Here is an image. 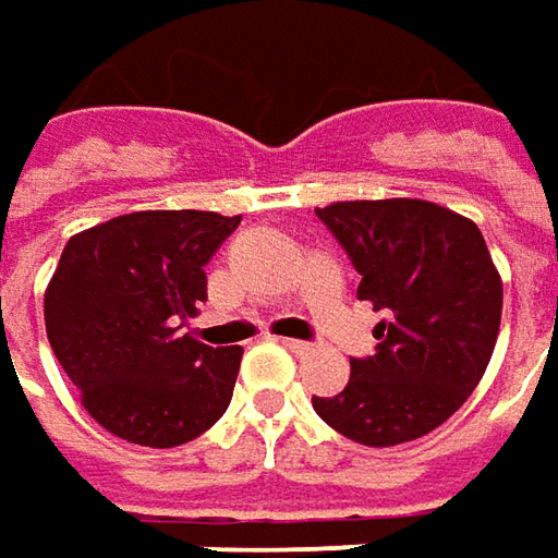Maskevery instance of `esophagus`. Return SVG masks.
<instances>
[{
	"instance_id": "esophagus-1",
	"label": "esophagus",
	"mask_w": 558,
	"mask_h": 558,
	"mask_svg": "<svg viewBox=\"0 0 558 558\" xmlns=\"http://www.w3.org/2000/svg\"><path fill=\"white\" fill-rule=\"evenodd\" d=\"M289 351H294V354H307V351H313L311 341H301V338H279Z\"/></svg>"
}]
</instances>
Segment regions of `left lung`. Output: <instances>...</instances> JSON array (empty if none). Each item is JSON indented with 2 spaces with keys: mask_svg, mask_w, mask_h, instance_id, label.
<instances>
[{
  "mask_svg": "<svg viewBox=\"0 0 558 558\" xmlns=\"http://www.w3.org/2000/svg\"><path fill=\"white\" fill-rule=\"evenodd\" d=\"M360 272L356 298L385 313L375 354L313 410L366 447L416 440L453 416L490 363L504 282L472 220L416 198L316 207Z\"/></svg>",
  "mask_w": 558,
  "mask_h": 558,
  "instance_id": "8db88e82",
  "label": "left lung"
}]
</instances>
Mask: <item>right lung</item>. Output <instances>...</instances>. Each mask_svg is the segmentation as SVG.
<instances>
[{
    "label": "right lung",
    "instance_id": "1",
    "mask_svg": "<svg viewBox=\"0 0 558 558\" xmlns=\"http://www.w3.org/2000/svg\"><path fill=\"white\" fill-rule=\"evenodd\" d=\"M242 217L140 210L74 235L46 289V335L86 413L142 447H180L223 416L242 348L183 332L204 267Z\"/></svg>",
    "mask_w": 558,
    "mask_h": 558
}]
</instances>
